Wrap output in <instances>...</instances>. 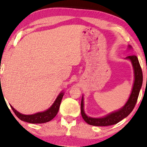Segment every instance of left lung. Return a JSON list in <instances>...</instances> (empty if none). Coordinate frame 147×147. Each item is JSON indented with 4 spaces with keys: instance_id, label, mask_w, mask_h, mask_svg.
Returning <instances> with one entry per match:
<instances>
[{
    "instance_id": "left-lung-1",
    "label": "left lung",
    "mask_w": 147,
    "mask_h": 147,
    "mask_svg": "<svg viewBox=\"0 0 147 147\" xmlns=\"http://www.w3.org/2000/svg\"><path fill=\"white\" fill-rule=\"evenodd\" d=\"M128 47L131 48L129 45ZM129 59L132 64L134 74V82L133 87L129 98L123 107L117 111L113 112L103 118H91L86 115L84 110V98L82 97L81 102V114L84 121L88 124L96 126H106L113 125L121 121L124 118L127 117L136 105L139 95L140 88L142 84V71L140 67L138 57L136 55H130L126 57Z\"/></svg>"
}]
</instances>
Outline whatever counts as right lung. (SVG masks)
Masks as SVG:
<instances>
[{
    "label": "right lung",
    "mask_w": 147,
    "mask_h": 147,
    "mask_svg": "<svg viewBox=\"0 0 147 147\" xmlns=\"http://www.w3.org/2000/svg\"><path fill=\"white\" fill-rule=\"evenodd\" d=\"M64 95V92H61L57 98H56L55 101L54 102L51 107L49 109L45 110V111L42 112H38L35 114H31V115H25V114H22L17 111L13 106H11L12 110L15 112V115L19 118L20 120H23L24 122H29L32 124H41L45 123L51 120L55 116L57 115L59 108L61 104L62 98Z\"/></svg>",
    "instance_id": "add662e5"
}]
</instances>
